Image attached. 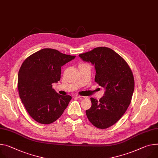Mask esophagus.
<instances>
[{
	"mask_svg": "<svg viewBox=\"0 0 158 158\" xmlns=\"http://www.w3.org/2000/svg\"><path fill=\"white\" fill-rule=\"evenodd\" d=\"M77 98H79V99H84V98H85V96H76Z\"/></svg>",
	"mask_w": 158,
	"mask_h": 158,
	"instance_id": "esophagus-1",
	"label": "esophagus"
}]
</instances>
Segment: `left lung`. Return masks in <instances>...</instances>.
<instances>
[{
  "label": "left lung",
  "mask_w": 158,
  "mask_h": 158,
  "mask_svg": "<svg viewBox=\"0 0 158 158\" xmlns=\"http://www.w3.org/2000/svg\"><path fill=\"white\" fill-rule=\"evenodd\" d=\"M79 56L94 65V80L105 89L99 101L91 98V107L85 111L87 117L96 127L107 128L120 119L131 102L134 90L132 72L121 56L107 47H97Z\"/></svg>",
  "instance_id": "left-lung-1"
}]
</instances>
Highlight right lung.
Wrapping results in <instances>:
<instances>
[{
  "label": "right lung",
  "instance_id": "obj_1",
  "mask_svg": "<svg viewBox=\"0 0 158 158\" xmlns=\"http://www.w3.org/2000/svg\"><path fill=\"white\" fill-rule=\"evenodd\" d=\"M76 56L63 54L52 48H44L23 62L19 70V97L30 115L37 122L50 124L59 118L72 99L53 88L60 79L61 67Z\"/></svg>",
  "mask_w": 158,
  "mask_h": 158
}]
</instances>
